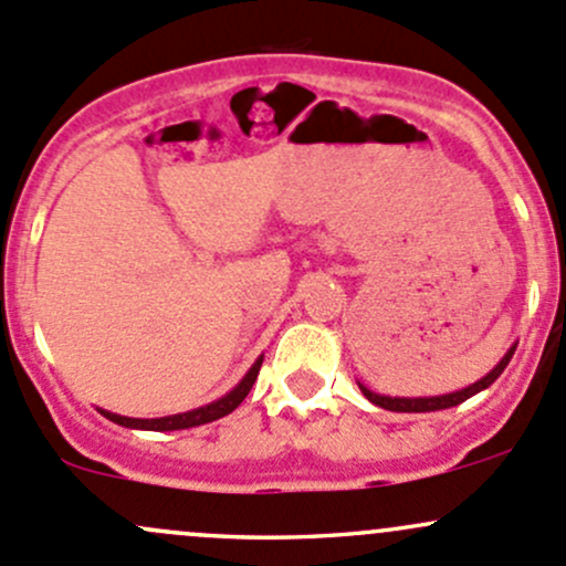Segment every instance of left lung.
<instances>
[{
  "instance_id": "obj_1",
  "label": "left lung",
  "mask_w": 566,
  "mask_h": 566,
  "mask_svg": "<svg viewBox=\"0 0 566 566\" xmlns=\"http://www.w3.org/2000/svg\"><path fill=\"white\" fill-rule=\"evenodd\" d=\"M515 347H518V344H513V347H510L507 353H504V358L499 360L496 366H493L483 379H478V382L469 385V388H461V390H455V392H444V396L403 398V396H379V392L368 390L366 385H360V382H358V388H360L363 396L368 398V401L377 403V407H382V409H390V412H437V409H450V407H458V403H463V401H467V398H472L474 392L491 388V385L499 379V374H502L504 368H507V363H510V358H513Z\"/></svg>"
}]
</instances>
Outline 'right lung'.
<instances>
[{"label": "right lung", "mask_w": 566, "mask_h": 566, "mask_svg": "<svg viewBox=\"0 0 566 566\" xmlns=\"http://www.w3.org/2000/svg\"><path fill=\"white\" fill-rule=\"evenodd\" d=\"M260 366H263V355L252 363V368L243 374V379L235 385L233 390L224 392V396L217 398V401L206 403V407L189 409V412L168 415V418H124V415L108 412V409H99V415H105V418L113 420V423H118L124 428H138V431H181V428H195V426L211 423V420H219V418H224V415L233 412L238 403L249 396V390H252L254 379H258V374H260Z\"/></svg>", "instance_id": "1"}]
</instances>
